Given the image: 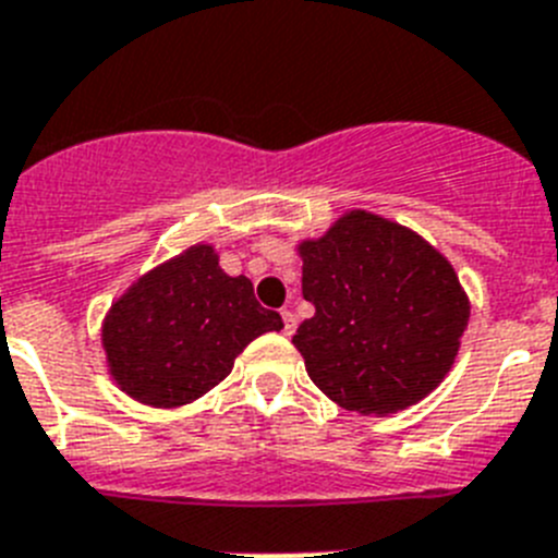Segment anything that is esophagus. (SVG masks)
<instances>
[{"instance_id": "1", "label": "esophagus", "mask_w": 558, "mask_h": 558, "mask_svg": "<svg viewBox=\"0 0 558 558\" xmlns=\"http://www.w3.org/2000/svg\"><path fill=\"white\" fill-rule=\"evenodd\" d=\"M280 317H283V331L294 333V328H298V317L292 314V308H283V312H280Z\"/></svg>"}]
</instances>
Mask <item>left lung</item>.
I'll list each match as a JSON object with an SVG mask.
<instances>
[{
	"mask_svg": "<svg viewBox=\"0 0 558 558\" xmlns=\"http://www.w3.org/2000/svg\"><path fill=\"white\" fill-rule=\"evenodd\" d=\"M314 317L292 337L314 385L333 404L387 415L444 381L469 323L458 272L415 230L345 210L298 244Z\"/></svg>",
	"mask_w": 558,
	"mask_h": 558,
	"instance_id": "1",
	"label": "left lung"
}]
</instances>
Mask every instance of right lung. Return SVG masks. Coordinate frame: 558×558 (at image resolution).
Returning <instances> with one entry per match:
<instances>
[{"label": "right lung", "mask_w": 558, "mask_h": 558, "mask_svg": "<svg viewBox=\"0 0 558 558\" xmlns=\"http://www.w3.org/2000/svg\"><path fill=\"white\" fill-rule=\"evenodd\" d=\"M280 328V314L260 306L250 278L227 275L213 244H193L111 303L100 345L125 396L171 410L202 399L252 339Z\"/></svg>", "instance_id": "1"}]
</instances>
